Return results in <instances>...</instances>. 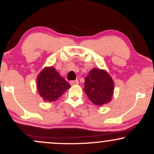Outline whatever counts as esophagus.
Instances as JSON below:
<instances>
[{"instance_id":"1","label":"esophagus","mask_w":154,"mask_h":154,"mask_svg":"<svg viewBox=\"0 0 154 154\" xmlns=\"http://www.w3.org/2000/svg\"><path fill=\"white\" fill-rule=\"evenodd\" d=\"M79 83L78 80L77 79H76V80H72L70 81V84L71 85H77Z\"/></svg>"}]
</instances>
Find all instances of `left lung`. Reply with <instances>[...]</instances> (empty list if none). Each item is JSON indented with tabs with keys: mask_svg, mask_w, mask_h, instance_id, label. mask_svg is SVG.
I'll use <instances>...</instances> for the list:
<instances>
[{
	"mask_svg": "<svg viewBox=\"0 0 154 154\" xmlns=\"http://www.w3.org/2000/svg\"><path fill=\"white\" fill-rule=\"evenodd\" d=\"M84 91L95 105H103L111 100L114 82L106 71L93 69L85 77Z\"/></svg>",
	"mask_w": 154,
	"mask_h": 154,
	"instance_id": "left-lung-1",
	"label": "left lung"
}]
</instances>
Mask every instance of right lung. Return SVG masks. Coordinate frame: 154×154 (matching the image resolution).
Here are the masks:
<instances>
[{"label":"right lung","instance_id":"obj_1","mask_svg":"<svg viewBox=\"0 0 154 154\" xmlns=\"http://www.w3.org/2000/svg\"><path fill=\"white\" fill-rule=\"evenodd\" d=\"M70 87L54 67L44 69L37 79L38 91L45 101H55Z\"/></svg>","mask_w":154,"mask_h":154}]
</instances>
